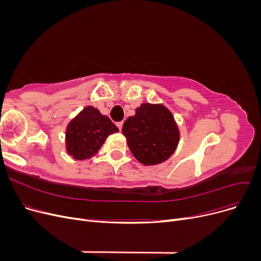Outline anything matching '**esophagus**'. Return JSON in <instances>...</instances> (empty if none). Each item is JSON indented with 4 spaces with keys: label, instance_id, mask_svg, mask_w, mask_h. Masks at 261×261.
<instances>
[{
    "label": "esophagus",
    "instance_id": "1",
    "mask_svg": "<svg viewBox=\"0 0 261 261\" xmlns=\"http://www.w3.org/2000/svg\"><path fill=\"white\" fill-rule=\"evenodd\" d=\"M116 126L118 127V129L122 130V127H123V122H117V123H116Z\"/></svg>",
    "mask_w": 261,
    "mask_h": 261
}]
</instances>
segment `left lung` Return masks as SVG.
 <instances>
[{
  "mask_svg": "<svg viewBox=\"0 0 261 261\" xmlns=\"http://www.w3.org/2000/svg\"><path fill=\"white\" fill-rule=\"evenodd\" d=\"M122 133L133 155L145 165L168 160L179 141L174 116L162 105H141L135 115L125 121Z\"/></svg>",
  "mask_w": 261,
  "mask_h": 261,
  "instance_id": "8db88e82",
  "label": "left lung"
}]
</instances>
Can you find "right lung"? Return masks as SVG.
<instances>
[{"label": "right lung", "instance_id": "obj_1", "mask_svg": "<svg viewBox=\"0 0 261 261\" xmlns=\"http://www.w3.org/2000/svg\"><path fill=\"white\" fill-rule=\"evenodd\" d=\"M117 132L118 128L108 116L102 115L96 108L86 107L67 125L66 151L75 160L90 159L98 153L108 136Z\"/></svg>", "mask_w": 261, "mask_h": 261}]
</instances>
